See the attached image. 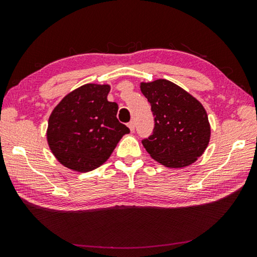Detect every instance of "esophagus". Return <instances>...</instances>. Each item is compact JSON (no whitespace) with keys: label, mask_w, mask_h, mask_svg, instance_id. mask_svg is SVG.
<instances>
[{"label":"esophagus","mask_w":257,"mask_h":257,"mask_svg":"<svg viewBox=\"0 0 257 257\" xmlns=\"http://www.w3.org/2000/svg\"><path fill=\"white\" fill-rule=\"evenodd\" d=\"M128 127H129V129H130V132H134V130H135V121H130V122L128 123Z\"/></svg>","instance_id":"obj_1"}]
</instances>
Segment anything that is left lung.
<instances>
[{"mask_svg": "<svg viewBox=\"0 0 257 257\" xmlns=\"http://www.w3.org/2000/svg\"><path fill=\"white\" fill-rule=\"evenodd\" d=\"M141 90L154 115L153 133L142 141L149 154L168 168L194 163L210 142L205 108L181 87L165 79L142 82Z\"/></svg>", "mask_w": 257, "mask_h": 257, "instance_id": "obj_1", "label": "left lung"}]
</instances>
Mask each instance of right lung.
Wrapping results in <instances>:
<instances>
[{
  "label": "right lung",
  "instance_id": "add662e5",
  "mask_svg": "<svg viewBox=\"0 0 257 257\" xmlns=\"http://www.w3.org/2000/svg\"><path fill=\"white\" fill-rule=\"evenodd\" d=\"M108 92V85H84L68 94L52 112L47 142L64 167L79 172L94 170L130 133L116 119L118 104L107 101Z\"/></svg>",
  "mask_w": 257,
  "mask_h": 257
}]
</instances>
